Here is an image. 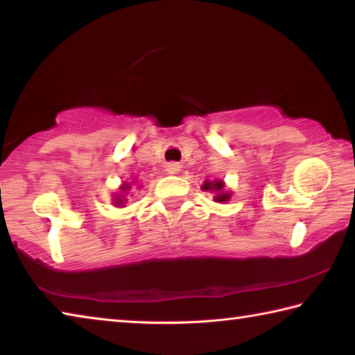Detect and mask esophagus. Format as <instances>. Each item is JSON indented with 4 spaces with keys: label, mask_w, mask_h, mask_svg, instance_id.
Segmentation results:
<instances>
[{
    "label": "esophagus",
    "mask_w": 355,
    "mask_h": 355,
    "mask_svg": "<svg viewBox=\"0 0 355 355\" xmlns=\"http://www.w3.org/2000/svg\"><path fill=\"white\" fill-rule=\"evenodd\" d=\"M180 169H182V166L178 163H169L166 166V172L171 173V175H175V173L180 172Z\"/></svg>",
    "instance_id": "1"
}]
</instances>
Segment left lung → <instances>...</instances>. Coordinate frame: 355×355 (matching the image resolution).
Instances as JSON below:
<instances>
[{"label":"left lung","instance_id":"8db88e82","mask_svg":"<svg viewBox=\"0 0 355 355\" xmlns=\"http://www.w3.org/2000/svg\"><path fill=\"white\" fill-rule=\"evenodd\" d=\"M202 189L203 191H216L218 194L214 196V200L216 202H227L228 199H230V194L228 192H224L222 189H224V182H220V180H218V182H205L202 184Z\"/></svg>","mask_w":355,"mask_h":355}]
</instances>
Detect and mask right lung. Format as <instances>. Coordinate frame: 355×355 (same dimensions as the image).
<instances>
[{"label": "right lung", "mask_w": 355, "mask_h": 355, "mask_svg": "<svg viewBox=\"0 0 355 355\" xmlns=\"http://www.w3.org/2000/svg\"><path fill=\"white\" fill-rule=\"evenodd\" d=\"M120 189H122L123 192H127L130 189V183H123ZM123 202H125V199L122 196H116V199H114V203H116V205H123Z\"/></svg>", "instance_id": "1"}]
</instances>
